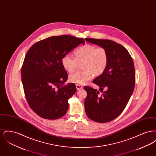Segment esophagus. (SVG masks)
<instances>
[{
    "label": "esophagus",
    "mask_w": 156,
    "mask_h": 156,
    "mask_svg": "<svg viewBox=\"0 0 156 156\" xmlns=\"http://www.w3.org/2000/svg\"><path fill=\"white\" fill-rule=\"evenodd\" d=\"M76 88L77 90H79V89H81L82 88V86H81L80 85H78V84H76Z\"/></svg>",
    "instance_id": "1"
}]
</instances>
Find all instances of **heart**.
Instances as JSON below:
<instances>
[{
  "instance_id": "b5f03b06",
  "label": "heart",
  "mask_w": 156,
  "mask_h": 156,
  "mask_svg": "<svg viewBox=\"0 0 156 156\" xmlns=\"http://www.w3.org/2000/svg\"><path fill=\"white\" fill-rule=\"evenodd\" d=\"M75 58L69 54L64 55L61 59L63 68L69 73H73L81 64L82 71H77L70 75L69 80L72 83L84 85L90 81L94 74H102L108 64V54L103 47H96L90 44H85L79 47L74 52Z\"/></svg>"
}]
</instances>
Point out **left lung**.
<instances>
[{
    "instance_id": "8db88e82",
    "label": "left lung",
    "mask_w": 156,
    "mask_h": 156,
    "mask_svg": "<svg viewBox=\"0 0 156 156\" xmlns=\"http://www.w3.org/2000/svg\"><path fill=\"white\" fill-rule=\"evenodd\" d=\"M89 43L104 47L108 54V64L102 74L93 80L100 88L84 87L87 92L85 111L89 119L99 123L113 120L123 111L132 96L135 85L133 61L122 45L109 40L88 38Z\"/></svg>"
}]
</instances>
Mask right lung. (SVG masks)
Instances as JSON below:
<instances>
[{
  "instance_id": "right-lung-1",
  "label": "right lung",
  "mask_w": 156,
  "mask_h": 156,
  "mask_svg": "<svg viewBox=\"0 0 156 156\" xmlns=\"http://www.w3.org/2000/svg\"><path fill=\"white\" fill-rule=\"evenodd\" d=\"M81 43L82 38L52 36L36 43L27 52L21 71L23 86L31 109L39 116L53 120L66 114L68 100L76 88L74 83L64 85L68 74L61 59Z\"/></svg>"
}]
</instances>
